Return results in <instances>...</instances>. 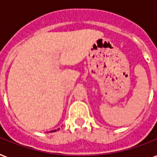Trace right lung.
<instances>
[{"label":"right lung","mask_w":157,"mask_h":157,"mask_svg":"<svg viewBox=\"0 0 157 157\" xmlns=\"http://www.w3.org/2000/svg\"><path fill=\"white\" fill-rule=\"evenodd\" d=\"M52 132H56V130H55V131H52Z\"/></svg>","instance_id":"add662e5"}]
</instances>
